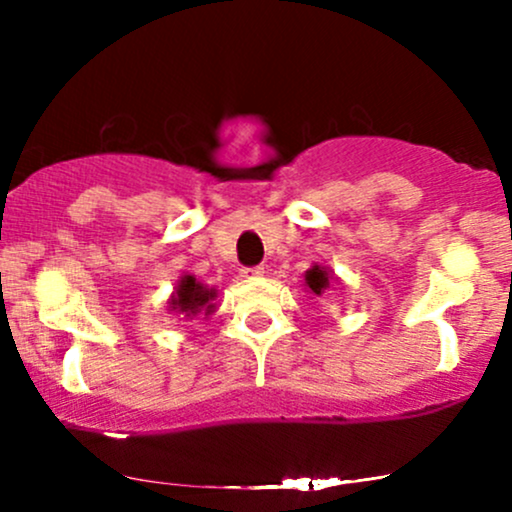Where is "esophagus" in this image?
Segmentation results:
<instances>
[{
	"mask_svg": "<svg viewBox=\"0 0 512 512\" xmlns=\"http://www.w3.org/2000/svg\"><path fill=\"white\" fill-rule=\"evenodd\" d=\"M240 274H243L245 279H257V276L264 274V267L262 264H255V267H243L240 269Z\"/></svg>",
	"mask_w": 512,
	"mask_h": 512,
	"instance_id": "34e87169",
	"label": "esophagus"
}]
</instances>
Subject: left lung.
Masks as SVG:
<instances>
[{"label": "left lung", "instance_id": "8db88e82", "mask_svg": "<svg viewBox=\"0 0 512 512\" xmlns=\"http://www.w3.org/2000/svg\"><path fill=\"white\" fill-rule=\"evenodd\" d=\"M305 284H308V289L313 291L315 296H322L327 286H330V274L315 264V267L308 269V274H305Z\"/></svg>", "mask_w": 512, "mask_h": 512}]
</instances>
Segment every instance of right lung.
Returning a JSON list of instances; mask_svg holds the SVG:
<instances>
[{
  "label": "right lung",
  "instance_id": "right-lung-1",
  "mask_svg": "<svg viewBox=\"0 0 512 512\" xmlns=\"http://www.w3.org/2000/svg\"><path fill=\"white\" fill-rule=\"evenodd\" d=\"M214 298V289H207L204 284H199L195 276L187 274L182 276L178 289H175V296L170 298V308L185 317L211 315L214 313Z\"/></svg>",
  "mask_w": 512,
  "mask_h": 512
}]
</instances>
